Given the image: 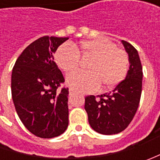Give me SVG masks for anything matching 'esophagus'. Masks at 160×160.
<instances>
[{
    "label": "esophagus",
    "instance_id": "esophagus-1",
    "mask_svg": "<svg viewBox=\"0 0 160 160\" xmlns=\"http://www.w3.org/2000/svg\"><path fill=\"white\" fill-rule=\"evenodd\" d=\"M74 90H72V89H69V96H72L73 94H74Z\"/></svg>",
    "mask_w": 160,
    "mask_h": 160
}]
</instances>
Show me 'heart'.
Returning <instances> with one entry per match:
<instances>
[{"label": "heart", "instance_id": "obj_1", "mask_svg": "<svg viewBox=\"0 0 160 160\" xmlns=\"http://www.w3.org/2000/svg\"><path fill=\"white\" fill-rule=\"evenodd\" d=\"M79 52L84 58H91L86 66L88 71L68 76L66 82L71 89L92 92L98 89L101 83L103 87L110 88L126 77L129 66L128 57L113 42L106 38L83 41L79 49L70 43H64L55 53V61L65 73H72L78 68Z\"/></svg>", "mask_w": 160, "mask_h": 160}]
</instances>
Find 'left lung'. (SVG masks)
<instances>
[{"instance_id":"left-lung-1","label":"left lung","mask_w":160,"mask_h":160,"mask_svg":"<svg viewBox=\"0 0 160 160\" xmlns=\"http://www.w3.org/2000/svg\"><path fill=\"white\" fill-rule=\"evenodd\" d=\"M128 54L129 69L126 78L108 94L85 98L84 108L91 127L102 134H116L128 126L137 111L142 86V67L137 50L121 41Z\"/></svg>"}]
</instances>
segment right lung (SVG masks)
Instances as JSON below:
<instances>
[{
  "mask_svg": "<svg viewBox=\"0 0 160 160\" xmlns=\"http://www.w3.org/2000/svg\"><path fill=\"white\" fill-rule=\"evenodd\" d=\"M68 37L43 36L29 44L16 61L11 94L23 125L37 137L53 138L68 126V88L53 54Z\"/></svg>",
  "mask_w": 160,
  "mask_h": 160,
  "instance_id": "obj_1",
  "label": "right lung"
}]
</instances>
